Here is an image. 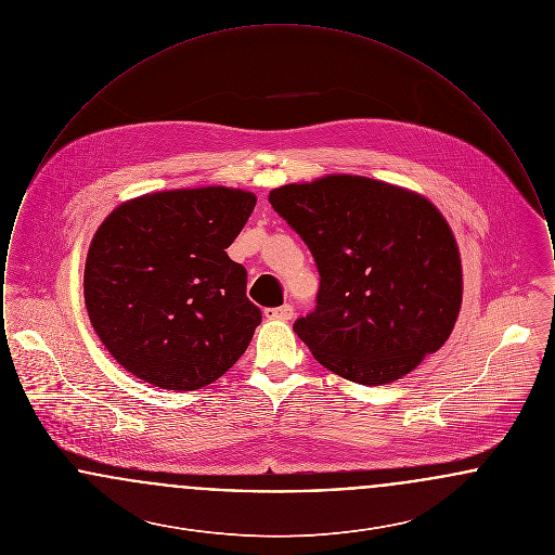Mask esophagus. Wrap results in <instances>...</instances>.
<instances>
[{
    "instance_id": "34e87169",
    "label": "esophagus",
    "mask_w": 555,
    "mask_h": 555,
    "mask_svg": "<svg viewBox=\"0 0 555 555\" xmlns=\"http://www.w3.org/2000/svg\"><path fill=\"white\" fill-rule=\"evenodd\" d=\"M264 317L270 320H291L293 318V306L285 304L281 308H266Z\"/></svg>"
}]
</instances>
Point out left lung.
I'll return each mask as SVG.
<instances>
[{
	"mask_svg": "<svg viewBox=\"0 0 555 555\" xmlns=\"http://www.w3.org/2000/svg\"><path fill=\"white\" fill-rule=\"evenodd\" d=\"M268 202L317 260V310L293 331L324 369L376 387L443 347L462 308V260L433 202L356 175L279 186Z\"/></svg>",
	"mask_w": 555,
	"mask_h": 555,
	"instance_id": "left-lung-1",
	"label": "left lung"
}]
</instances>
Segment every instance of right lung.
<instances>
[{
    "instance_id": "add662e5",
    "label": "right lung",
    "mask_w": 555,
    "mask_h": 555,
    "mask_svg": "<svg viewBox=\"0 0 555 555\" xmlns=\"http://www.w3.org/2000/svg\"><path fill=\"white\" fill-rule=\"evenodd\" d=\"M256 208L251 191H156L107 214L85 262V306L109 356L137 378L195 391L245 353L262 312L227 256Z\"/></svg>"
}]
</instances>
